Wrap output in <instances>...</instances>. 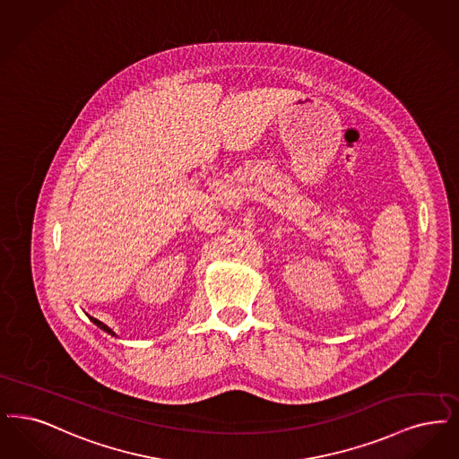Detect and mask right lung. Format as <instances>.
Wrapping results in <instances>:
<instances>
[{
	"label": "right lung",
	"mask_w": 459,
	"mask_h": 459,
	"mask_svg": "<svg viewBox=\"0 0 459 459\" xmlns=\"http://www.w3.org/2000/svg\"><path fill=\"white\" fill-rule=\"evenodd\" d=\"M87 317L91 319V322H94V324H96V325H98L100 329H102L104 333H108V334H111V336H115V338H117V333H115L113 329H109V327H108V325H106L104 322H100V320L94 319V317H91V316H87Z\"/></svg>",
	"instance_id": "add662e5"
}]
</instances>
